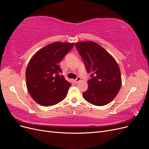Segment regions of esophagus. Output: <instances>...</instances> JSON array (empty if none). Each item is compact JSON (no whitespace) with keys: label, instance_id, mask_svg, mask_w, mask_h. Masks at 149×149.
Wrapping results in <instances>:
<instances>
[{"label":"esophagus","instance_id":"obj_1","mask_svg":"<svg viewBox=\"0 0 149 149\" xmlns=\"http://www.w3.org/2000/svg\"><path fill=\"white\" fill-rule=\"evenodd\" d=\"M80 80H81V79H80V78L79 77H78L77 78V79H76L74 80V82H75V84H77L78 82H79V81H80Z\"/></svg>","mask_w":149,"mask_h":149}]
</instances>
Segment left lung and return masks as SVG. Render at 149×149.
Masks as SVG:
<instances>
[{
	"instance_id": "1",
	"label": "left lung",
	"mask_w": 149,
	"mask_h": 149,
	"mask_svg": "<svg viewBox=\"0 0 149 149\" xmlns=\"http://www.w3.org/2000/svg\"><path fill=\"white\" fill-rule=\"evenodd\" d=\"M75 45L84 60L86 72L91 74L88 88L83 93L84 98L93 105H106L116 97L122 86L117 63L96 42H81Z\"/></svg>"
}]
</instances>
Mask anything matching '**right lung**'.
<instances>
[{
  "label": "right lung",
  "mask_w": 149,
  "mask_h": 149,
  "mask_svg": "<svg viewBox=\"0 0 149 149\" xmlns=\"http://www.w3.org/2000/svg\"><path fill=\"white\" fill-rule=\"evenodd\" d=\"M74 43L53 42L38 50L27 65L26 86L32 97L43 106H51L63 101L70 83L61 75L59 63Z\"/></svg>",
  "instance_id": "add662e5"
}]
</instances>
